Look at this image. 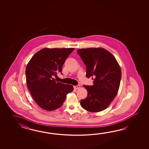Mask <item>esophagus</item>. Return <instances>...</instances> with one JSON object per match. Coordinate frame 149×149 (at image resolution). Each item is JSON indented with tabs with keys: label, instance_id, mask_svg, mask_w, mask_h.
<instances>
[{
	"label": "esophagus",
	"instance_id": "34e87169",
	"mask_svg": "<svg viewBox=\"0 0 149 149\" xmlns=\"http://www.w3.org/2000/svg\"><path fill=\"white\" fill-rule=\"evenodd\" d=\"M80 88V86L79 85L74 86V88L75 89H79Z\"/></svg>",
	"mask_w": 149,
	"mask_h": 149
}]
</instances>
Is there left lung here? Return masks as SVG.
Returning <instances> with one entry per match:
<instances>
[{
  "instance_id": "obj_1",
  "label": "left lung",
  "mask_w": 149,
  "mask_h": 149,
  "mask_svg": "<svg viewBox=\"0 0 149 149\" xmlns=\"http://www.w3.org/2000/svg\"><path fill=\"white\" fill-rule=\"evenodd\" d=\"M77 52L86 67L88 78L92 77L94 85L84 86L88 94L80 104L91 112H98L108 108L117 95L121 70L114 56L102 48L78 49Z\"/></svg>"
}]
</instances>
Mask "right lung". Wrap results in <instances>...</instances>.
Listing matches in <instances>:
<instances>
[{
    "instance_id": "obj_1",
    "label": "right lung",
    "mask_w": 149,
    "mask_h": 149,
    "mask_svg": "<svg viewBox=\"0 0 149 149\" xmlns=\"http://www.w3.org/2000/svg\"><path fill=\"white\" fill-rule=\"evenodd\" d=\"M74 48H45L37 52L25 69L29 91L39 107L53 111L61 107L66 96L73 91V86L56 82L53 76L61 72L62 66Z\"/></svg>"
}]
</instances>
